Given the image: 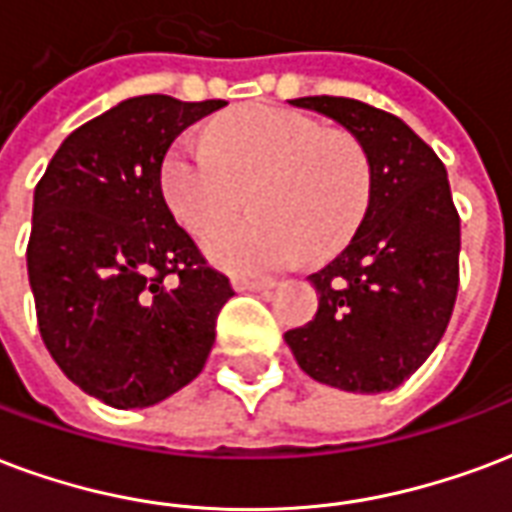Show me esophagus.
Here are the masks:
<instances>
[{"instance_id":"esophagus-1","label":"esophagus","mask_w":512,"mask_h":512,"mask_svg":"<svg viewBox=\"0 0 512 512\" xmlns=\"http://www.w3.org/2000/svg\"><path fill=\"white\" fill-rule=\"evenodd\" d=\"M233 287L238 293H266V290L274 287V282L271 279H266V282H260V279H233Z\"/></svg>"}]
</instances>
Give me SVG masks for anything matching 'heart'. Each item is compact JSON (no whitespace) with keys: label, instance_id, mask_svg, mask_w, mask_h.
<instances>
[{"label":"heart","instance_id":"b5f03b06","mask_svg":"<svg viewBox=\"0 0 512 512\" xmlns=\"http://www.w3.org/2000/svg\"><path fill=\"white\" fill-rule=\"evenodd\" d=\"M160 187L192 236L225 222L249 189L255 214L217 227L206 252L233 274L260 276L304 249L325 255L342 246L366 214L372 170L350 135L328 132L309 113L249 102L211 121L206 143H173Z\"/></svg>","mask_w":512,"mask_h":512}]
</instances>
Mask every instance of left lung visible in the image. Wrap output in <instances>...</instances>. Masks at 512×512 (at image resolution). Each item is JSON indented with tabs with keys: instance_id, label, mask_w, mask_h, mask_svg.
I'll list each match as a JSON object with an SVG mask.
<instances>
[{
	"instance_id": "obj_1",
	"label": "left lung",
	"mask_w": 512,
	"mask_h": 512,
	"mask_svg": "<svg viewBox=\"0 0 512 512\" xmlns=\"http://www.w3.org/2000/svg\"><path fill=\"white\" fill-rule=\"evenodd\" d=\"M290 105L352 132L372 189L350 244L309 276L314 320L285 342L312 380L350 393L393 391L434 352L456 304L461 219L448 170L393 113L325 94Z\"/></svg>"
}]
</instances>
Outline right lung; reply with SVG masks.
I'll list each match as a JSON object with an SVG mask.
<instances>
[{"mask_svg":"<svg viewBox=\"0 0 512 512\" xmlns=\"http://www.w3.org/2000/svg\"><path fill=\"white\" fill-rule=\"evenodd\" d=\"M222 105L130 97L70 132L34 187L26 268L40 336L81 391L116 410L195 380L233 295L160 187L170 143Z\"/></svg>","mask_w":512,"mask_h":512,"instance_id":"right-lung-1","label":"right lung"}]
</instances>
